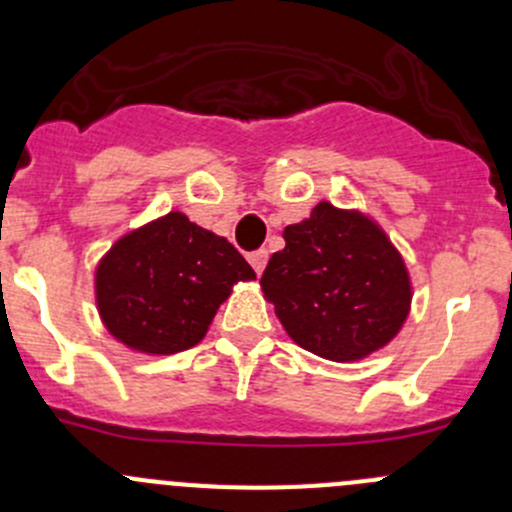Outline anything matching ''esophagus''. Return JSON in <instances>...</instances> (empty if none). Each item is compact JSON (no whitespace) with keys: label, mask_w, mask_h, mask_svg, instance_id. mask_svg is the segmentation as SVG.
<instances>
[{"label":"esophagus","mask_w":512,"mask_h":512,"mask_svg":"<svg viewBox=\"0 0 512 512\" xmlns=\"http://www.w3.org/2000/svg\"><path fill=\"white\" fill-rule=\"evenodd\" d=\"M267 257H270V252H267V250H255V252H250V257H247V260H250V265H252V270H255L257 275H262V272H265Z\"/></svg>","instance_id":"34e87169"}]
</instances>
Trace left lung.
<instances>
[{
	"label": "left lung",
	"instance_id": "8db88e82",
	"mask_svg": "<svg viewBox=\"0 0 512 512\" xmlns=\"http://www.w3.org/2000/svg\"><path fill=\"white\" fill-rule=\"evenodd\" d=\"M282 237L285 250L270 257L260 285L299 347L329 361H356L399 334L411 280L374 220L319 203Z\"/></svg>",
	"mask_w": 512,
	"mask_h": 512
}]
</instances>
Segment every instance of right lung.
Wrapping results in <instances>:
<instances>
[{
	"label": "right lung",
	"instance_id": "obj_1",
	"mask_svg": "<svg viewBox=\"0 0 512 512\" xmlns=\"http://www.w3.org/2000/svg\"><path fill=\"white\" fill-rule=\"evenodd\" d=\"M255 280L245 257L183 213L123 235L96 267V304L108 332L143 354H175L208 332L235 282Z\"/></svg>",
	"mask_w": 512,
	"mask_h": 512
}]
</instances>
